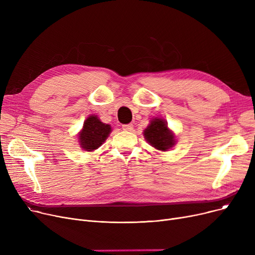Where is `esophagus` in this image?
I'll return each instance as SVG.
<instances>
[{
    "label": "esophagus",
    "instance_id": "1",
    "mask_svg": "<svg viewBox=\"0 0 255 255\" xmlns=\"http://www.w3.org/2000/svg\"><path fill=\"white\" fill-rule=\"evenodd\" d=\"M123 130H126V131H132L133 130V124H125L122 126Z\"/></svg>",
    "mask_w": 255,
    "mask_h": 255
}]
</instances>
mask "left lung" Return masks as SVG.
Masks as SVG:
<instances>
[{"label":"left lung","mask_w":255,"mask_h":255,"mask_svg":"<svg viewBox=\"0 0 255 255\" xmlns=\"http://www.w3.org/2000/svg\"><path fill=\"white\" fill-rule=\"evenodd\" d=\"M143 135L146 141H149L152 146L158 150L167 151L175 144V136L168 130L166 123L162 119H153L148 128L143 131Z\"/></svg>","instance_id":"obj_1"}]
</instances>
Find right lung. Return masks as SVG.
I'll list each match as a JSON object with an SVG mask.
<instances>
[{"instance_id":"1","label":"right lung","mask_w":255,"mask_h":255,"mask_svg":"<svg viewBox=\"0 0 255 255\" xmlns=\"http://www.w3.org/2000/svg\"><path fill=\"white\" fill-rule=\"evenodd\" d=\"M112 131L110 125L102 123L97 116L89 117L84 123V128L79 134V142L86 151H93L104 142Z\"/></svg>"}]
</instances>
